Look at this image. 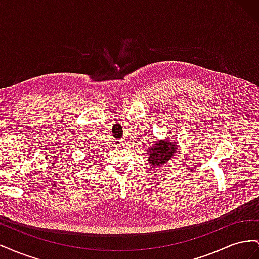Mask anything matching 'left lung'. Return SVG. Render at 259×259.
<instances>
[{
    "mask_svg": "<svg viewBox=\"0 0 259 259\" xmlns=\"http://www.w3.org/2000/svg\"><path fill=\"white\" fill-rule=\"evenodd\" d=\"M177 152V145L173 139H162L148 148V161L152 166H162L174 158Z\"/></svg>",
    "mask_w": 259,
    "mask_h": 259,
    "instance_id": "1",
    "label": "left lung"
}]
</instances>
